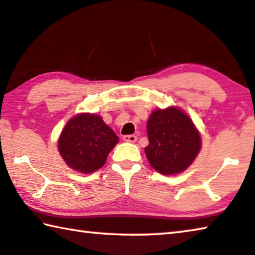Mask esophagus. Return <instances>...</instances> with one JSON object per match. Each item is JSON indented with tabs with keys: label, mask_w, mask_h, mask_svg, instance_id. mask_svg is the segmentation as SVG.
I'll return each instance as SVG.
<instances>
[{
	"label": "esophagus",
	"mask_w": 255,
	"mask_h": 255,
	"mask_svg": "<svg viewBox=\"0 0 255 255\" xmlns=\"http://www.w3.org/2000/svg\"><path fill=\"white\" fill-rule=\"evenodd\" d=\"M123 140L125 142H135L136 141V136L134 134H130V135H123Z\"/></svg>",
	"instance_id": "esophagus-1"
}]
</instances>
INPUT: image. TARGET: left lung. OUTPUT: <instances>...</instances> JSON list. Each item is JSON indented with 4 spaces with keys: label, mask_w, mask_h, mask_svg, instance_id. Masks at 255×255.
<instances>
[{
    "label": "left lung",
    "mask_w": 255,
    "mask_h": 255,
    "mask_svg": "<svg viewBox=\"0 0 255 255\" xmlns=\"http://www.w3.org/2000/svg\"><path fill=\"white\" fill-rule=\"evenodd\" d=\"M149 144L144 152L159 173H181L201 150V135L193 121L177 107L156 109L147 122Z\"/></svg>",
    "instance_id": "8db88e82"
}]
</instances>
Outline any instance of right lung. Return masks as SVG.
<instances>
[{
	"label": "right lung",
	"instance_id": "right-lung-1",
	"mask_svg": "<svg viewBox=\"0 0 255 255\" xmlns=\"http://www.w3.org/2000/svg\"><path fill=\"white\" fill-rule=\"evenodd\" d=\"M117 142L119 136L101 116L83 113L65 125L58 140V150L70 168L87 174L104 166Z\"/></svg>",
	"mask_w": 255,
	"mask_h": 255
}]
</instances>
